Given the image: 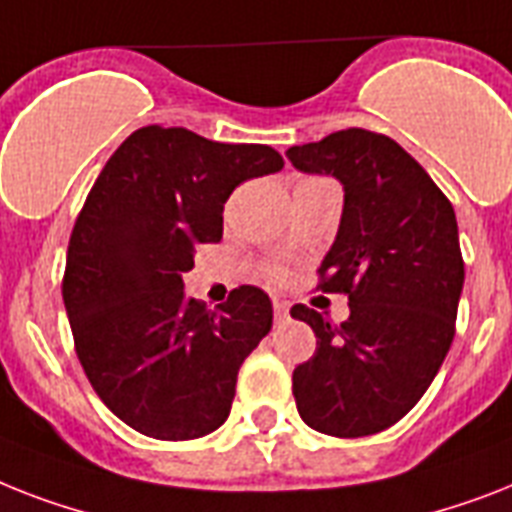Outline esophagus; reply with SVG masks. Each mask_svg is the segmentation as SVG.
Masks as SVG:
<instances>
[{"mask_svg":"<svg viewBox=\"0 0 512 512\" xmlns=\"http://www.w3.org/2000/svg\"><path fill=\"white\" fill-rule=\"evenodd\" d=\"M273 321H276L278 326L289 321V305H286V302H276V305H273Z\"/></svg>","mask_w":512,"mask_h":512,"instance_id":"obj_1","label":"esophagus"}]
</instances>
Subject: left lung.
Here are the masks:
<instances>
[{"instance_id":"obj_1","label":"left lung","mask_w":512,"mask_h":512,"mask_svg":"<svg viewBox=\"0 0 512 512\" xmlns=\"http://www.w3.org/2000/svg\"><path fill=\"white\" fill-rule=\"evenodd\" d=\"M286 157L342 181V223L318 289L350 297V318L339 326L292 307L318 336L313 357L294 368L297 410L321 434H378L413 410L450 352L465 278L455 210L397 141L365 128Z\"/></svg>"}]
</instances>
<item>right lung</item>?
I'll use <instances>...</instances> for the list:
<instances>
[{"mask_svg":"<svg viewBox=\"0 0 512 512\" xmlns=\"http://www.w3.org/2000/svg\"><path fill=\"white\" fill-rule=\"evenodd\" d=\"M281 168L265 144L144 126L91 186L62 299L89 384L139 434L186 442L231 413L239 368L273 326V307L263 289L239 286L207 310L184 297V273L199 244L220 242L231 191Z\"/></svg>","mask_w":512,"mask_h":512,"instance_id":"1","label":"right lung"}]
</instances>
